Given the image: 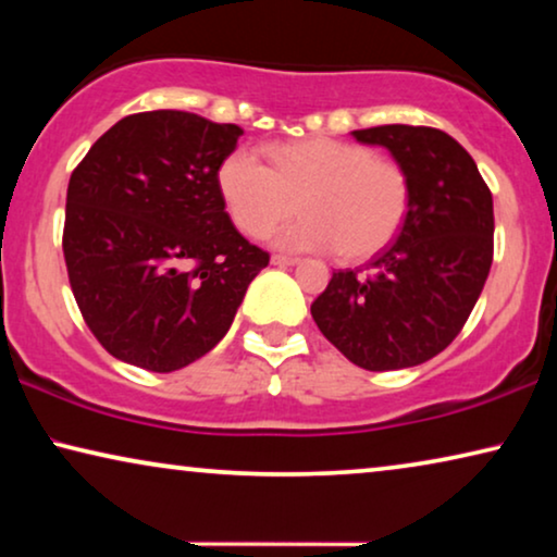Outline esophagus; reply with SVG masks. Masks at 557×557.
I'll list each match as a JSON object with an SVG mask.
<instances>
[{"mask_svg": "<svg viewBox=\"0 0 557 557\" xmlns=\"http://www.w3.org/2000/svg\"><path fill=\"white\" fill-rule=\"evenodd\" d=\"M296 261H299V258L284 256V253H273V256H271V263H273V265H294Z\"/></svg>", "mask_w": 557, "mask_h": 557, "instance_id": "obj_1", "label": "esophagus"}]
</instances>
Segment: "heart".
<instances>
[{
  "mask_svg": "<svg viewBox=\"0 0 557 557\" xmlns=\"http://www.w3.org/2000/svg\"><path fill=\"white\" fill-rule=\"evenodd\" d=\"M271 166L250 149L220 164L218 185L240 233L261 238L304 212L273 243L288 250H332L364 261L391 246L410 208V182L393 159L362 144L304 139L269 151Z\"/></svg>",
  "mask_w": 557,
  "mask_h": 557,
  "instance_id": "1",
  "label": "heart"
}]
</instances>
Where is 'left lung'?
<instances>
[{
  "instance_id": "8db88e82",
  "label": "left lung",
  "mask_w": 557,
  "mask_h": 557,
  "mask_svg": "<svg viewBox=\"0 0 557 557\" xmlns=\"http://www.w3.org/2000/svg\"><path fill=\"white\" fill-rule=\"evenodd\" d=\"M352 136L385 147L406 170L408 218L368 271L332 273L311 317L357 368H413L451 345L482 294L494 256L492 193L441 128L387 124Z\"/></svg>"
}]
</instances>
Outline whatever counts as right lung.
<instances>
[{
    "label": "right lung",
    "mask_w": 557,
    "mask_h": 557,
    "mask_svg": "<svg viewBox=\"0 0 557 557\" xmlns=\"http://www.w3.org/2000/svg\"><path fill=\"white\" fill-rule=\"evenodd\" d=\"M243 134L187 111L113 124L67 182L63 253L106 352L172 372L208 355L269 253L235 231L218 185Z\"/></svg>",
    "instance_id": "add662e5"
}]
</instances>
